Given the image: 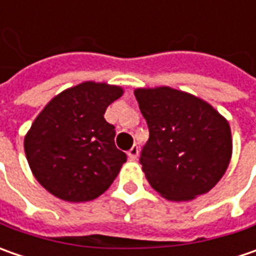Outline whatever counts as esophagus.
I'll return each instance as SVG.
<instances>
[{
	"label": "esophagus",
	"mask_w": 256,
	"mask_h": 256,
	"mask_svg": "<svg viewBox=\"0 0 256 256\" xmlns=\"http://www.w3.org/2000/svg\"><path fill=\"white\" fill-rule=\"evenodd\" d=\"M138 155H140V148L136 146V145H134L132 148L128 151V156H130V160H132L135 161L136 158H138Z\"/></svg>",
	"instance_id": "obj_1"
}]
</instances>
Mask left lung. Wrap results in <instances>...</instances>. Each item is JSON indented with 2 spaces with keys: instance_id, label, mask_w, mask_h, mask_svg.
<instances>
[{
  "instance_id": "8db88e82",
  "label": "left lung",
  "mask_w": 256,
  "mask_h": 256,
  "mask_svg": "<svg viewBox=\"0 0 256 256\" xmlns=\"http://www.w3.org/2000/svg\"><path fill=\"white\" fill-rule=\"evenodd\" d=\"M135 98L150 130L140 156L150 185L170 201L212 190L231 160L226 120L210 104L168 86L136 90Z\"/></svg>"
}]
</instances>
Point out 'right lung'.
I'll use <instances>...</instances> for the list:
<instances>
[{
  "label": "right lung",
  "instance_id": "add662e5",
  "mask_svg": "<svg viewBox=\"0 0 256 256\" xmlns=\"http://www.w3.org/2000/svg\"><path fill=\"white\" fill-rule=\"evenodd\" d=\"M120 86L84 82L56 95L24 141L31 171L45 190L70 202L95 200L116 178L126 154L115 146V126L104 114Z\"/></svg>",
  "mask_w": 256,
  "mask_h": 256
}]
</instances>
